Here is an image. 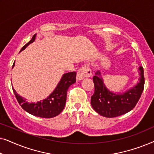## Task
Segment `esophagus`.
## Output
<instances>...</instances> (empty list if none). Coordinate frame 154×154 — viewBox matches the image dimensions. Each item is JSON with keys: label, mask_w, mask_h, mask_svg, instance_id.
Returning <instances> with one entry per match:
<instances>
[{"label": "esophagus", "mask_w": 154, "mask_h": 154, "mask_svg": "<svg viewBox=\"0 0 154 154\" xmlns=\"http://www.w3.org/2000/svg\"><path fill=\"white\" fill-rule=\"evenodd\" d=\"M92 75V71L88 66H83L79 69L77 72L76 79L77 80H82L85 78L90 77Z\"/></svg>", "instance_id": "34e87169"}]
</instances>
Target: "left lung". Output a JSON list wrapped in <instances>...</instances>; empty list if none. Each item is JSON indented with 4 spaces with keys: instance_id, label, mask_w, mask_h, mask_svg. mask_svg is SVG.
Instances as JSON below:
<instances>
[{
    "instance_id": "obj_1",
    "label": "left lung",
    "mask_w": 154,
    "mask_h": 154,
    "mask_svg": "<svg viewBox=\"0 0 154 154\" xmlns=\"http://www.w3.org/2000/svg\"><path fill=\"white\" fill-rule=\"evenodd\" d=\"M139 83L123 93L116 94L107 89L100 71L93 76L94 92L91 97L94 110L102 116L113 118L129 112L138 102L144 90V69L140 66Z\"/></svg>"
}]
</instances>
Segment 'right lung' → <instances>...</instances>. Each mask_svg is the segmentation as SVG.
Here are the masks:
<instances>
[{"label": "right lung", "mask_w": 154, "mask_h": 154, "mask_svg": "<svg viewBox=\"0 0 154 154\" xmlns=\"http://www.w3.org/2000/svg\"><path fill=\"white\" fill-rule=\"evenodd\" d=\"M35 36L36 35H33L31 41L23 46L20 52L24 50L29 44L33 43L35 41ZM14 66V62L12 65V68ZM75 77H76V73L75 71L63 74L62 79L54 91L45 100L37 102L36 103H29L26 102V99L19 95L13 88L12 90L17 100L24 111L35 116L50 119L57 116L64 109L66 104L67 90L69 86L75 83Z\"/></svg>", "instance_id": "1"}]
</instances>
